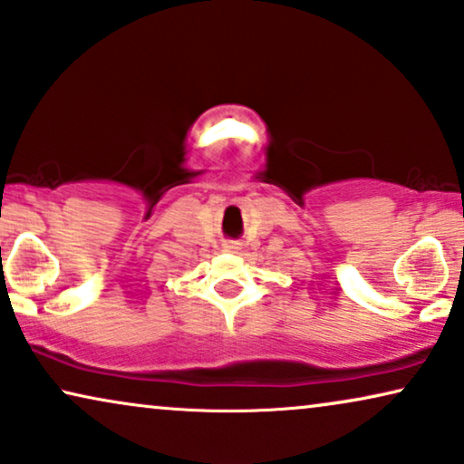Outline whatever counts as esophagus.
<instances>
[{
    "label": "esophagus",
    "instance_id": "34e87169",
    "mask_svg": "<svg viewBox=\"0 0 464 464\" xmlns=\"http://www.w3.org/2000/svg\"><path fill=\"white\" fill-rule=\"evenodd\" d=\"M224 249H226V251H238V245H237V243H226Z\"/></svg>",
    "mask_w": 464,
    "mask_h": 464
}]
</instances>
